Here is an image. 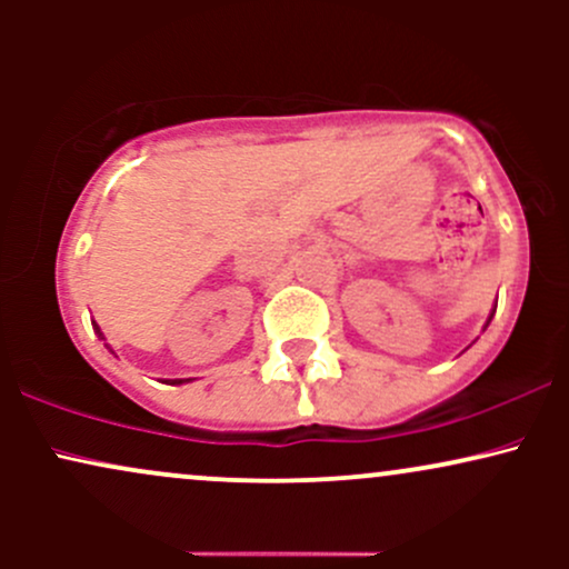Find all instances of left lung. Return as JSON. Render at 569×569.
I'll return each mask as SVG.
<instances>
[{
	"label": "left lung",
	"instance_id": "obj_1",
	"mask_svg": "<svg viewBox=\"0 0 569 569\" xmlns=\"http://www.w3.org/2000/svg\"><path fill=\"white\" fill-rule=\"evenodd\" d=\"M492 316H495V310H492V312H489V318H487V323H485V329H487V326H489V321H492Z\"/></svg>",
	"mask_w": 569,
	"mask_h": 569
}]
</instances>
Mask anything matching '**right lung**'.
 Here are the masks:
<instances>
[{
  "label": "right lung",
  "instance_id": "obj_1",
  "mask_svg": "<svg viewBox=\"0 0 569 569\" xmlns=\"http://www.w3.org/2000/svg\"><path fill=\"white\" fill-rule=\"evenodd\" d=\"M96 331H98V337H101L103 339V335H101V329H98V326H96ZM107 348H109V345H107ZM109 350H112V348H109ZM114 352V350H112ZM168 382H171V385H181V382H189V380H168Z\"/></svg>",
  "mask_w": 569,
  "mask_h": 569
}]
</instances>
